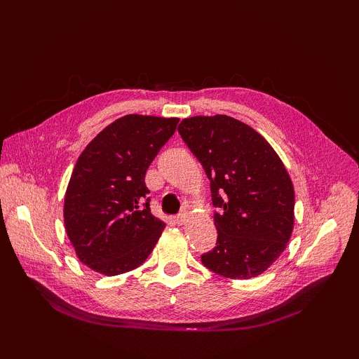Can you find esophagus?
Wrapping results in <instances>:
<instances>
[{
    "label": "esophagus",
    "instance_id": "obj_1",
    "mask_svg": "<svg viewBox=\"0 0 359 359\" xmlns=\"http://www.w3.org/2000/svg\"><path fill=\"white\" fill-rule=\"evenodd\" d=\"M187 220H189V217H187V214H186V212L178 214V215L175 217V223H177V224H180V226L186 224V223H187Z\"/></svg>",
    "mask_w": 359,
    "mask_h": 359
}]
</instances>
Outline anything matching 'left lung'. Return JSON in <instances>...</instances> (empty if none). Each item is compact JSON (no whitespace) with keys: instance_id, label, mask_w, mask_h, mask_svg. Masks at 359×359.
<instances>
[{"instance_id":"8db88e82","label":"left lung","mask_w":359,"mask_h":359,"mask_svg":"<svg viewBox=\"0 0 359 359\" xmlns=\"http://www.w3.org/2000/svg\"><path fill=\"white\" fill-rule=\"evenodd\" d=\"M178 132L210 180L217 243L202 264L226 278L262 274L290 240L295 193L274 148L227 115L182 119Z\"/></svg>"}]
</instances>
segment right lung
Segmentation results:
<instances>
[{
    "label": "right lung",
    "instance_id": "add662e5",
    "mask_svg": "<svg viewBox=\"0 0 359 359\" xmlns=\"http://www.w3.org/2000/svg\"><path fill=\"white\" fill-rule=\"evenodd\" d=\"M178 118L126 115L82 151L64 198V224L79 260L95 273L142 265L165 223L151 214L145 173Z\"/></svg>",
    "mask_w": 359,
    "mask_h": 359
}]
</instances>
